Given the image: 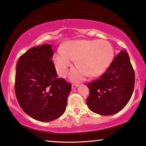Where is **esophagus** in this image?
<instances>
[{
    "label": "esophagus",
    "mask_w": 146,
    "mask_h": 146,
    "mask_svg": "<svg viewBox=\"0 0 146 146\" xmlns=\"http://www.w3.org/2000/svg\"><path fill=\"white\" fill-rule=\"evenodd\" d=\"M79 86L78 84H72V89H75L76 88H77V86Z\"/></svg>",
    "instance_id": "34e87169"
}]
</instances>
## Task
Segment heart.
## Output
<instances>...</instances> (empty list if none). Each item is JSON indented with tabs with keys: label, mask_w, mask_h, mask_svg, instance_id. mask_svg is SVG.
<instances>
[{
	"label": "heart",
	"mask_w": 146,
	"mask_h": 146,
	"mask_svg": "<svg viewBox=\"0 0 146 146\" xmlns=\"http://www.w3.org/2000/svg\"><path fill=\"white\" fill-rule=\"evenodd\" d=\"M114 58V49L106 40H78L67 43L66 50L60 49L54 56L58 73L64 77L67 68L77 60L78 68L73 69L71 77L81 79L84 76L96 77L108 69Z\"/></svg>",
	"instance_id": "heart-1"
}]
</instances>
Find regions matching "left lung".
Returning a JSON list of instances; mask_svg holds the SVG:
<instances>
[{
  "instance_id": "obj_1",
  "label": "left lung",
  "mask_w": 146,
  "mask_h": 146,
  "mask_svg": "<svg viewBox=\"0 0 146 146\" xmlns=\"http://www.w3.org/2000/svg\"><path fill=\"white\" fill-rule=\"evenodd\" d=\"M135 74L129 54L121 50L104 74L87 84L88 108L101 115L117 113L125 107L133 93Z\"/></svg>"
}]
</instances>
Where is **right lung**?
<instances>
[{"label": "right lung", "instance_id": "1", "mask_svg": "<svg viewBox=\"0 0 146 146\" xmlns=\"http://www.w3.org/2000/svg\"><path fill=\"white\" fill-rule=\"evenodd\" d=\"M50 44L33 47L19 58L15 92L23 111L33 119L48 122L59 118L66 109L71 84L57 78L51 60Z\"/></svg>", "mask_w": 146, "mask_h": 146}]
</instances>
